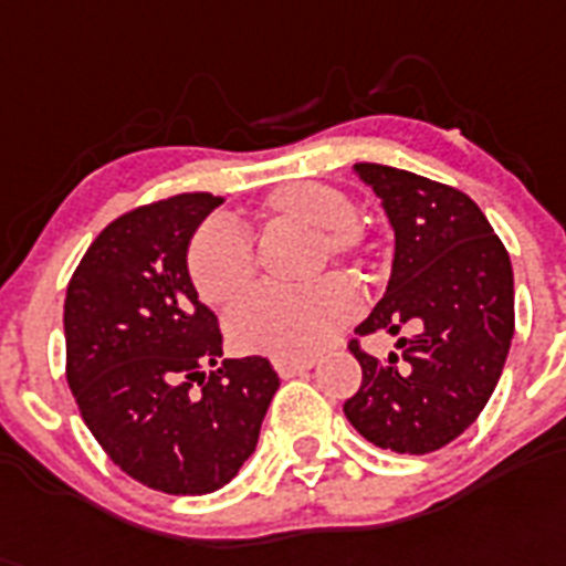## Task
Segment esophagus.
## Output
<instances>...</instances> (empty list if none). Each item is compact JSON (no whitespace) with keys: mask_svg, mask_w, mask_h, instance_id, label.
<instances>
[{"mask_svg":"<svg viewBox=\"0 0 566 566\" xmlns=\"http://www.w3.org/2000/svg\"><path fill=\"white\" fill-rule=\"evenodd\" d=\"M273 368L279 377H296V374H305L313 368V359H273Z\"/></svg>","mask_w":566,"mask_h":566,"instance_id":"34e87169","label":"esophagus"}]
</instances>
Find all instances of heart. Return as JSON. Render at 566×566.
I'll return each instance as SVG.
<instances>
[{"label": "heart", "mask_w": 566, "mask_h": 566, "mask_svg": "<svg viewBox=\"0 0 566 566\" xmlns=\"http://www.w3.org/2000/svg\"><path fill=\"white\" fill-rule=\"evenodd\" d=\"M268 227L311 232V270L327 261L363 268L374 253L371 224L356 216L339 187L322 180H287L261 203ZM187 273L207 305H227L253 284L255 250L250 232L212 218L192 232L187 247ZM359 313L356 291L339 275H325L298 291L261 287L227 313V336L241 354H268L275 359H302L316 354Z\"/></svg>", "instance_id": "obj_1"}]
</instances>
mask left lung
I'll list each match as a JSON object with an SVG mask.
<instances>
[{
	"label": "left lung",
	"instance_id": "1",
	"mask_svg": "<svg viewBox=\"0 0 566 566\" xmlns=\"http://www.w3.org/2000/svg\"><path fill=\"white\" fill-rule=\"evenodd\" d=\"M354 169L382 198L394 268L386 296L348 342L363 382L342 408L379 449L429 454L478 420L501 379L515 334L510 253L467 192L394 166ZM406 324L416 334L388 364L358 345L363 335Z\"/></svg>",
	"mask_w": 566,
	"mask_h": 566
}]
</instances>
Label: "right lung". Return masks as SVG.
<instances>
[{
  "label": "right lung",
  "instance_id": "obj_1",
  "mask_svg": "<svg viewBox=\"0 0 566 566\" xmlns=\"http://www.w3.org/2000/svg\"><path fill=\"white\" fill-rule=\"evenodd\" d=\"M224 201L180 192L114 218L65 291V379L85 426L137 483L207 495L255 452L279 388L264 356L224 359L187 273L195 227Z\"/></svg>",
  "mask_w": 566,
  "mask_h": 566
}]
</instances>
